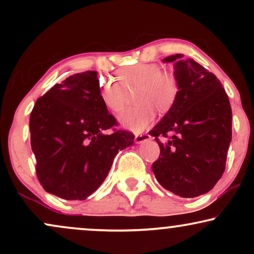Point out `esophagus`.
<instances>
[{
	"label": "esophagus",
	"mask_w": 254,
	"mask_h": 254,
	"mask_svg": "<svg viewBox=\"0 0 254 254\" xmlns=\"http://www.w3.org/2000/svg\"><path fill=\"white\" fill-rule=\"evenodd\" d=\"M150 139L149 133H138V135L135 136V142L136 143H143V142Z\"/></svg>",
	"instance_id": "esophagus-1"
}]
</instances>
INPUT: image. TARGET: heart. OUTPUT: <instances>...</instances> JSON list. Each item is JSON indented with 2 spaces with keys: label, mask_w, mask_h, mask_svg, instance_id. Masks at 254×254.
Returning a JSON list of instances; mask_svg holds the SVG:
<instances>
[{
  "label": "heart",
  "mask_w": 254,
  "mask_h": 254,
  "mask_svg": "<svg viewBox=\"0 0 254 254\" xmlns=\"http://www.w3.org/2000/svg\"><path fill=\"white\" fill-rule=\"evenodd\" d=\"M118 81L101 78L99 81V97L107 110L122 112L127 103V92H135V107L127 110L119 117V123L127 130L141 132L153 123L157 109L167 112L176 104L179 84L174 75L162 72L156 64L137 63L117 71Z\"/></svg>",
  "instance_id": "heart-1"
}]
</instances>
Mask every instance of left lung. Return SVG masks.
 <instances>
[{"mask_svg":"<svg viewBox=\"0 0 254 254\" xmlns=\"http://www.w3.org/2000/svg\"><path fill=\"white\" fill-rule=\"evenodd\" d=\"M183 57L164 58L174 63L179 93L173 107L149 131L160 147L151 170L166 190L193 198L210 191L222 177L232 141V109L217 77ZM159 136L168 141L162 144Z\"/></svg>","mask_w":254,"mask_h":254,"instance_id":"obj_1","label":"left lung"}]
</instances>
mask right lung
Listing matches in <instances>:
<instances>
[{
    "label": "right lung",
    "instance_id": "1",
    "mask_svg": "<svg viewBox=\"0 0 254 254\" xmlns=\"http://www.w3.org/2000/svg\"><path fill=\"white\" fill-rule=\"evenodd\" d=\"M98 84L97 71L72 75L38 99L31 112L38 180L63 199L83 200L97 191L118 151L133 143L132 133L115 127Z\"/></svg>",
    "mask_w": 254,
    "mask_h": 254
}]
</instances>
